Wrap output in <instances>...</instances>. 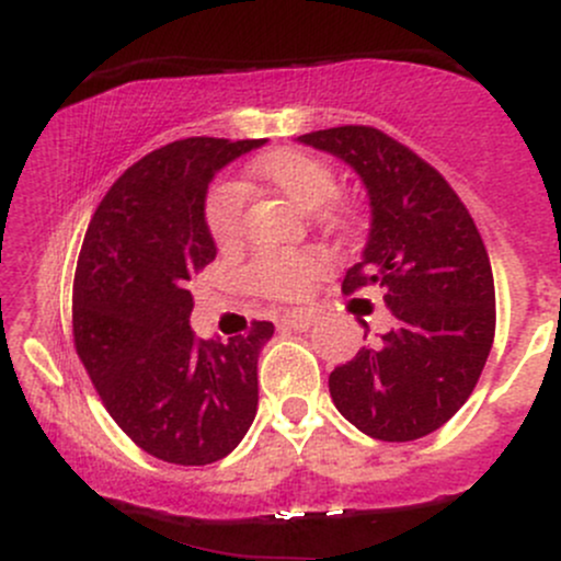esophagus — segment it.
I'll list each match as a JSON object with an SVG mask.
<instances>
[{"mask_svg": "<svg viewBox=\"0 0 561 561\" xmlns=\"http://www.w3.org/2000/svg\"><path fill=\"white\" fill-rule=\"evenodd\" d=\"M282 327H287V330H295V332L311 330V327H313V313H306V311L285 313V317H282Z\"/></svg>", "mask_w": 561, "mask_h": 561, "instance_id": "obj_1", "label": "esophagus"}]
</instances>
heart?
I'll return each mask as SVG.
<instances>
[{"mask_svg": "<svg viewBox=\"0 0 561 561\" xmlns=\"http://www.w3.org/2000/svg\"><path fill=\"white\" fill-rule=\"evenodd\" d=\"M248 176L279 192L302 210H313L334 195V176L324 163L298 150H276L250 163ZM210 237L227 248L242 231V190L237 184H218L205 205ZM324 261L313 253L261 255L250 266V282L272 298H300L317 279Z\"/></svg>", "mask_w": 561, "mask_h": 561, "instance_id": "b5f03b06", "label": "heart"}]
</instances>
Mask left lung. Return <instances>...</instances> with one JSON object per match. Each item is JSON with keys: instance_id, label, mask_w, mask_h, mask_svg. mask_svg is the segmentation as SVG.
<instances>
[{"instance_id": "8db88e82", "label": "left lung", "mask_w": 561, "mask_h": 561, "mask_svg": "<svg viewBox=\"0 0 561 561\" xmlns=\"http://www.w3.org/2000/svg\"><path fill=\"white\" fill-rule=\"evenodd\" d=\"M298 141L364 182L369 237L343 293L379 287L390 308L388 330L330 375L332 401L377 440L435 433L472 396L493 345L495 287L480 231L446 179L379 128L337 126Z\"/></svg>"}]
</instances>
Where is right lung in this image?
I'll return each instance as SVG.
<instances>
[{"label": "right lung", "instance_id": "right-lung-1", "mask_svg": "<svg viewBox=\"0 0 561 561\" xmlns=\"http://www.w3.org/2000/svg\"><path fill=\"white\" fill-rule=\"evenodd\" d=\"M266 139L192 137L160 147L111 186L83 237L73 343L102 403L141 450L203 467L231 454L259 411V356L274 334L197 340L190 276L216 259L208 184Z\"/></svg>", "mask_w": 561, "mask_h": 561}]
</instances>
